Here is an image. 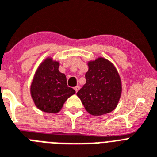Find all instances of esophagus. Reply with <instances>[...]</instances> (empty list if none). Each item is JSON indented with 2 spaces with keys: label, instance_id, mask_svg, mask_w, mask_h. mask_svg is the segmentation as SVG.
<instances>
[{
  "label": "esophagus",
  "instance_id": "esophagus-1",
  "mask_svg": "<svg viewBox=\"0 0 157 157\" xmlns=\"http://www.w3.org/2000/svg\"><path fill=\"white\" fill-rule=\"evenodd\" d=\"M80 89V86H76L75 87V90L76 92H78V90Z\"/></svg>",
  "mask_w": 157,
  "mask_h": 157
}]
</instances>
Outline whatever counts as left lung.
I'll list each match as a JSON object with an SVG mask.
<instances>
[{
	"label": "left lung",
	"instance_id": "left-lung-1",
	"mask_svg": "<svg viewBox=\"0 0 157 157\" xmlns=\"http://www.w3.org/2000/svg\"><path fill=\"white\" fill-rule=\"evenodd\" d=\"M86 83L77 92L85 109L93 116L113 111L122 92L119 73L114 65L103 58L88 63Z\"/></svg>",
	"mask_w": 157,
	"mask_h": 157
}]
</instances>
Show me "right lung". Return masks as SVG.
I'll return each instance as SVG.
<instances>
[{"label": "right lung", "mask_w": 157, "mask_h": 157, "mask_svg": "<svg viewBox=\"0 0 157 157\" xmlns=\"http://www.w3.org/2000/svg\"><path fill=\"white\" fill-rule=\"evenodd\" d=\"M59 63L48 58L40 65L30 86L36 107L48 113L60 111L68 98L75 93L67 83V77L58 71Z\"/></svg>", "instance_id": "right-lung-1"}]
</instances>
